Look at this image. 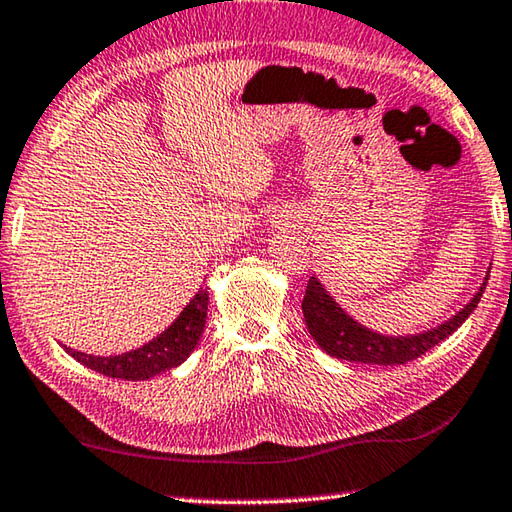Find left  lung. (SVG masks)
Listing matches in <instances>:
<instances>
[{
    "mask_svg": "<svg viewBox=\"0 0 512 512\" xmlns=\"http://www.w3.org/2000/svg\"><path fill=\"white\" fill-rule=\"evenodd\" d=\"M485 285H488V278H485L483 287L478 289V294L469 300V305L462 307L453 319L412 337H383L358 326L351 316L344 314V310H339L335 300L326 294V289L321 287V282L316 278L307 282L303 314L310 335L332 358L362 364H385L387 367V364H405L417 360L419 355H424L433 346L444 342L451 332H456L465 323L467 316L476 310Z\"/></svg>",
    "mask_w": 512,
    "mask_h": 512,
    "instance_id": "left-lung-1",
    "label": "left lung"
}]
</instances>
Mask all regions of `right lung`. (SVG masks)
Listing matches in <instances>:
<instances>
[{
	"mask_svg": "<svg viewBox=\"0 0 512 512\" xmlns=\"http://www.w3.org/2000/svg\"><path fill=\"white\" fill-rule=\"evenodd\" d=\"M207 305L209 291L200 289L196 298L184 307V312L177 316V321L166 332H161L157 339L136 348V351L113 355V358H97V355L72 351L68 346L63 348H66V353H70L77 362L86 364L88 369L104 373V376L109 378L148 380L161 371L177 367V364H182L193 353V348H196L202 335V328H205Z\"/></svg>",
	"mask_w": 512,
	"mask_h": 512,
	"instance_id": "1",
	"label": "right lung"
}]
</instances>
